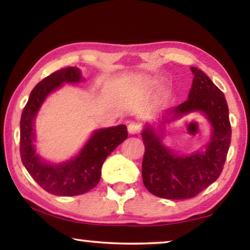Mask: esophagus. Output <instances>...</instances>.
Wrapping results in <instances>:
<instances>
[{"label":"esophagus","instance_id":"obj_1","mask_svg":"<svg viewBox=\"0 0 250 250\" xmlns=\"http://www.w3.org/2000/svg\"><path fill=\"white\" fill-rule=\"evenodd\" d=\"M127 128H128V132L131 133V134H139L142 129V125L138 122H131L128 124Z\"/></svg>","mask_w":250,"mask_h":250}]
</instances>
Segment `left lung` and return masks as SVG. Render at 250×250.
<instances>
[{
  "mask_svg": "<svg viewBox=\"0 0 250 250\" xmlns=\"http://www.w3.org/2000/svg\"><path fill=\"white\" fill-rule=\"evenodd\" d=\"M190 69L194 77L189 98L166 114L175 119L192 111L203 112L213 127L204 151L177 156L163 145L151 127H146L141 134L146 148L143 184L149 192L165 199H189L214 183L223 170L231 143L229 108L223 92L204 71L194 67Z\"/></svg>",
  "mask_w": 250,
  "mask_h": 250,
  "instance_id": "1",
  "label": "left lung"
}]
</instances>
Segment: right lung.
Instances as JSON below:
<instances>
[{
	"label": "right lung",
	"instance_id": "add662e5",
	"mask_svg": "<svg viewBox=\"0 0 250 250\" xmlns=\"http://www.w3.org/2000/svg\"><path fill=\"white\" fill-rule=\"evenodd\" d=\"M82 78L76 67L62 68L49 75L30 92L20 119V157L23 166L42 189L56 196H78L97 187L105 158L127 138L125 125L98 129L75 158L59 165L43 162L36 155L34 119L43 101L63 83H78Z\"/></svg>",
	"mask_w": 250,
	"mask_h": 250
}]
</instances>
